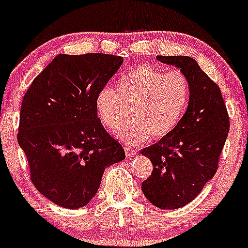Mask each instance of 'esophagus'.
I'll list each match as a JSON object with an SVG mask.
<instances>
[{"label": "esophagus", "mask_w": 248, "mask_h": 248, "mask_svg": "<svg viewBox=\"0 0 248 248\" xmlns=\"http://www.w3.org/2000/svg\"><path fill=\"white\" fill-rule=\"evenodd\" d=\"M125 155H126L127 158H130V157H132V156L136 155V150H135V149L125 148Z\"/></svg>", "instance_id": "1"}]
</instances>
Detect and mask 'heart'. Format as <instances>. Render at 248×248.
Segmentation results:
<instances>
[{"mask_svg":"<svg viewBox=\"0 0 248 248\" xmlns=\"http://www.w3.org/2000/svg\"><path fill=\"white\" fill-rule=\"evenodd\" d=\"M190 100V82L181 71L166 72L143 65L125 73L117 82V92L104 87L95 98L102 123L116 132L130 112L134 123L118 137L126 145L137 146L150 138L171 135L182 122Z\"/></svg>","mask_w":248,"mask_h":248,"instance_id":"heart-1","label":"heart"}]
</instances>
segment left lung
Instances as JSON below:
<instances>
[{"label":"left lung","mask_w":248,"mask_h":248,"mask_svg":"<svg viewBox=\"0 0 248 248\" xmlns=\"http://www.w3.org/2000/svg\"><path fill=\"white\" fill-rule=\"evenodd\" d=\"M156 59L188 77L190 100L177 129L140 151L154 166L142 190L157 208L177 209L193 201L217 172L230 118L219 86L195 59L186 55Z\"/></svg>","instance_id":"1"}]
</instances>
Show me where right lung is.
I'll return each mask as SVG.
<instances>
[{
	"mask_svg": "<svg viewBox=\"0 0 248 248\" xmlns=\"http://www.w3.org/2000/svg\"><path fill=\"white\" fill-rule=\"evenodd\" d=\"M123 63L103 53L59 54L34 79L21 105L17 142L40 193L68 209L86 206L123 146L98 118L95 98Z\"/></svg>",
	"mask_w": 248,
	"mask_h": 248,
	"instance_id": "right-lung-1",
	"label": "right lung"
}]
</instances>
